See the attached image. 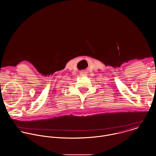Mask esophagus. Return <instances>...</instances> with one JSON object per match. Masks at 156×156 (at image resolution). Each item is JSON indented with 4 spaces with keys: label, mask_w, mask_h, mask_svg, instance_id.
<instances>
[{
    "label": "esophagus",
    "mask_w": 156,
    "mask_h": 156,
    "mask_svg": "<svg viewBox=\"0 0 156 156\" xmlns=\"http://www.w3.org/2000/svg\"><path fill=\"white\" fill-rule=\"evenodd\" d=\"M86 71H84V70H83V71H81V72H80V75H81V76H84V75H86Z\"/></svg>",
    "instance_id": "34e87169"
}]
</instances>
